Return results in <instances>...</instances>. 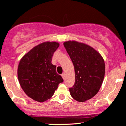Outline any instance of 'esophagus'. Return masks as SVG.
Here are the masks:
<instances>
[{
	"instance_id": "obj_1",
	"label": "esophagus",
	"mask_w": 126,
	"mask_h": 126,
	"mask_svg": "<svg viewBox=\"0 0 126 126\" xmlns=\"http://www.w3.org/2000/svg\"><path fill=\"white\" fill-rule=\"evenodd\" d=\"M62 78H63V79H64V78H65V75H64V73L62 74Z\"/></svg>"
}]
</instances>
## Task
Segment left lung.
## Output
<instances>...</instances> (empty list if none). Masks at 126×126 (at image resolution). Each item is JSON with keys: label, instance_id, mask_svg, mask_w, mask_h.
Here are the masks:
<instances>
[{"label": "left lung", "instance_id": "8db88e82", "mask_svg": "<svg viewBox=\"0 0 126 126\" xmlns=\"http://www.w3.org/2000/svg\"><path fill=\"white\" fill-rule=\"evenodd\" d=\"M75 70V83L69 89L79 102L92 98L100 90L105 74V64L100 54L91 46L74 41L64 42Z\"/></svg>", "mask_w": 126, "mask_h": 126}]
</instances>
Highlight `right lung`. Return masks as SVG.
<instances>
[{
  "label": "right lung",
  "instance_id": "1",
  "mask_svg": "<svg viewBox=\"0 0 126 126\" xmlns=\"http://www.w3.org/2000/svg\"><path fill=\"white\" fill-rule=\"evenodd\" d=\"M56 42L36 46L23 57L18 66V79L22 89L35 101L43 102L54 95L63 81L52 64V55L59 47Z\"/></svg>",
  "mask_w": 126,
  "mask_h": 126
}]
</instances>
